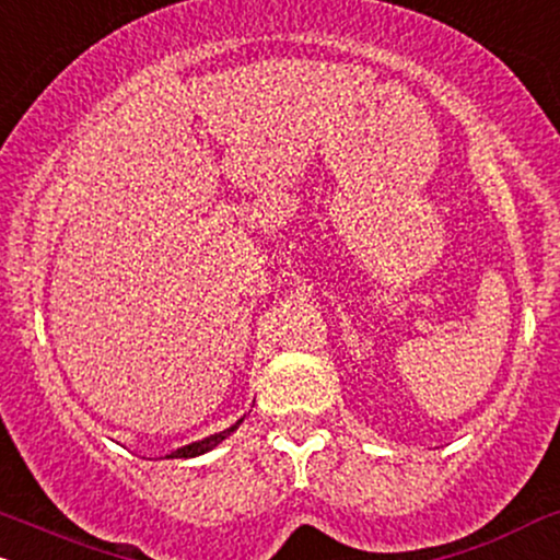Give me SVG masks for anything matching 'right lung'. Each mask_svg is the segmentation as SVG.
<instances>
[{
    "label": "right lung",
    "instance_id": "add662e5",
    "mask_svg": "<svg viewBox=\"0 0 560 560\" xmlns=\"http://www.w3.org/2000/svg\"><path fill=\"white\" fill-rule=\"evenodd\" d=\"M240 425H242V420L234 422L232 428L221 430V433H215V435H208V438H203V441H195V443H190V446H182V448H177V451H172V454L166 456V459H192V456H200V454H206V451H211V448L219 446V443L224 441L226 435H232L234 430H237Z\"/></svg>",
    "mask_w": 560,
    "mask_h": 560
}]
</instances>
